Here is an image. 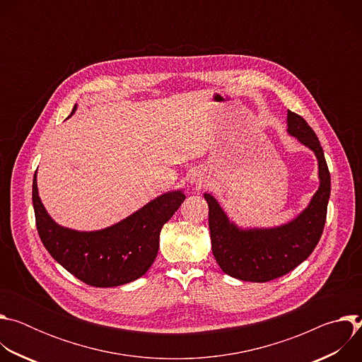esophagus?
<instances>
[{
    "label": "esophagus",
    "instance_id": "obj_1",
    "mask_svg": "<svg viewBox=\"0 0 362 362\" xmlns=\"http://www.w3.org/2000/svg\"><path fill=\"white\" fill-rule=\"evenodd\" d=\"M203 183H204V177L199 173H194L190 179V185H193L194 187H200V186H203Z\"/></svg>",
    "mask_w": 362,
    "mask_h": 362
}]
</instances>
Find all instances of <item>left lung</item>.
Listing matches in <instances>:
<instances>
[{
    "mask_svg": "<svg viewBox=\"0 0 362 362\" xmlns=\"http://www.w3.org/2000/svg\"><path fill=\"white\" fill-rule=\"evenodd\" d=\"M286 132L311 150L318 160V190L293 219L271 228H243L235 223L211 193H203L209 206L212 252L221 269L236 279L268 282L286 275L318 245L331 194V176L324 150L309 124L288 110Z\"/></svg>",
    "mask_w": 362,
    "mask_h": 362,
    "instance_id": "left-lung-1",
    "label": "left lung"
}]
</instances>
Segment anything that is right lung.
Returning <instances> with one entry per match:
<instances>
[{
    "label": "right lung",
    "instance_id": "add662e5",
    "mask_svg": "<svg viewBox=\"0 0 362 362\" xmlns=\"http://www.w3.org/2000/svg\"><path fill=\"white\" fill-rule=\"evenodd\" d=\"M76 110L77 105L70 116ZM185 199L182 189L169 190L112 226L76 230L48 215L38 194L37 172L33 179V206L42 245L66 271L95 288L120 286L143 276L158 256L163 225Z\"/></svg>",
    "mask_w": 362,
    "mask_h": 362
}]
</instances>
